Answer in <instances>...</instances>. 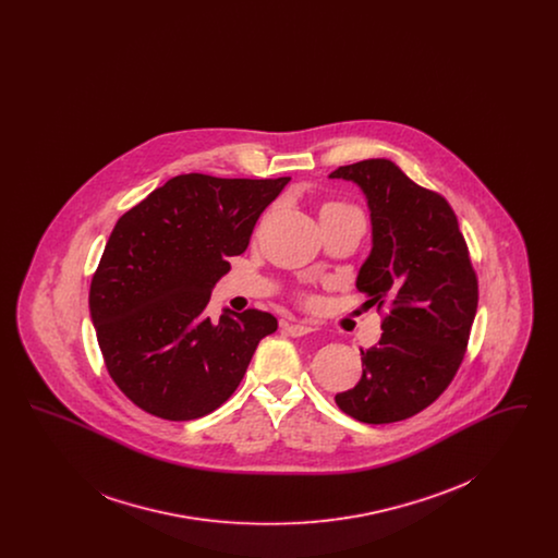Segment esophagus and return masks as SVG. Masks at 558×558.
Segmentation results:
<instances>
[{"mask_svg":"<svg viewBox=\"0 0 558 558\" xmlns=\"http://www.w3.org/2000/svg\"><path fill=\"white\" fill-rule=\"evenodd\" d=\"M284 332H289L291 337H303V335H310L314 328L307 326V324H282Z\"/></svg>","mask_w":558,"mask_h":558,"instance_id":"obj_1","label":"esophagus"}]
</instances>
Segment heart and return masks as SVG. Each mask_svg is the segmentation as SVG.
Listing matches in <instances>:
<instances>
[{
    "label": "heart",
    "instance_id": "1",
    "mask_svg": "<svg viewBox=\"0 0 558 558\" xmlns=\"http://www.w3.org/2000/svg\"><path fill=\"white\" fill-rule=\"evenodd\" d=\"M322 217H351V219L364 221L362 211L357 207L349 205V203H343V201H328V203H324L322 209H319V219Z\"/></svg>",
    "mask_w": 558,
    "mask_h": 558
}]
</instances>
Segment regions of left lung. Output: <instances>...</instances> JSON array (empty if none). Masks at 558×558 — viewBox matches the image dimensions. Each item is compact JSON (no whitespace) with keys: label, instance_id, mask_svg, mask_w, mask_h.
Instances as JSON below:
<instances>
[{"label":"left lung","instance_id":"left-lung-1","mask_svg":"<svg viewBox=\"0 0 558 558\" xmlns=\"http://www.w3.org/2000/svg\"><path fill=\"white\" fill-rule=\"evenodd\" d=\"M330 178L362 187L372 251L357 274L368 305L387 307L380 341L362 349L360 383L337 405L368 425L405 421L439 398L464 360L477 314V274L450 203L396 162L368 159Z\"/></svg>","mask_w":558,"mask_h":558}]
</instances>
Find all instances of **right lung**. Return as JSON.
<instances>
[{
  "label": "right lung",
  "instance_id": "obj_1",
  "mask_svg": "<svg viewBox=\"0 0 558 558\" xmlns=\"http://www.w3.org/2000/svg\"><path fill=\"white\" fill-rule=\"evenodd\" d=\"M291 178H171L110 232L89 287V314L114 385L144 412L194 421L236 391L259 341L276 332L267 312H203L228 259Z\"/></svg>",
  "mask_w": 558,
  "mask_h": 558
}]
</instances>
